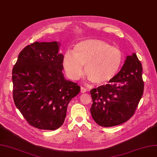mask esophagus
<instances>
[{
  "mask_svg": "<svg viewBox=\"0 0 157 157\" xmlns=\"http://www.w3.org/2000/svg\"><path fill=\"white\" fill-rule=\"evenodd\" d=\"M86 91H87V90H86L85 88L81 87V92H82V93H85V92H86Z\"/></svg>",
  "mask_w": 157,
  "mask_h": 157,
  "instance_id": "1",
  "label": "esophagus"
}]
</instances>
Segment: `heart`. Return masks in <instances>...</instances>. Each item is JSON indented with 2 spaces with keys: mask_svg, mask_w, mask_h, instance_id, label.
Returning <instances> with one entry per match:
<instances>
[{
  "mask_svg": "<svg viewBox=\"0 0 157 157\" xmlns=\"http://www.w3.org/2000/svg\"><path fill=\"white\" fill-rule=\"evenodd\" d=\"M124 61V54L120 49L99 39L81 41L74 47L73 52L64 54L63 65L68 76L77 79L85 74L92 82L105 84L117 74Z\"/></svg>",
  "mask_w": 157,
  "mask_h": 157,
  "instance_id": "1",
  "label": "heart"
}]
</instances>
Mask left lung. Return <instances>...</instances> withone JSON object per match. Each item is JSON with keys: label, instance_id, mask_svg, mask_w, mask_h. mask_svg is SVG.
Listing matches in <instances>:
<instances>
[{"label": "left lung", "instance_id": "8db88e82", "mask_svg": "<svg viewBox=\"0 0 157 157\" xmlns=\"http://www.w3.org/2000/svg\"><path fill=\"white\" fill-rule=\"evenodd\" d=\"M110 83L90 90V113L102 127L122 124L134 114L143 95L142 66L135 53L128 56L125 63Z\"/></svg>", "mask_w": 157, "mask_h": 157}]
</instances>
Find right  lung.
I'll return each mask as SVG.
<instances>
[{
	"mask_svg": "<svg viewBox=\"0 0 157 157\" xmlns=\"http://www.w3.org/2000/svg\"><path fill=\"white\" fill-rule=\"evenodd\" d=\"M59 43L36 42L20 52L13 68V98L27 122L56 130L65 121L69 102L80 87L64 78Z\"/></svg>",
	"mask_w": 157,
	"mask_h": 157,
	"instance_id": "add662e5",
	"label": "right lung"
}]
</instances>
